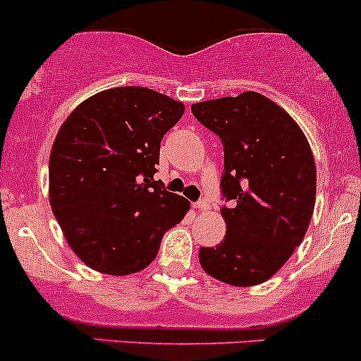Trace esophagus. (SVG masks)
Listing matches in <instances>:
<instances>
[{
    "label": "esophagus",
    "mask_w": 361,
    "mask_h": 361,
    "mask_svg": "<svg viewBox=\"0 0 361 361\" xmlns=\"http://www.w3.org/2000/svg\"><path fill=\"white\" fill-rule=\"evenodd\" d=\"M192 207H194V209H197V211H206V209H209V202L207 201H197V202H194L192 204Z\"/></svg>",
    "instance_id": "esophagus-1"
}]
</instances>
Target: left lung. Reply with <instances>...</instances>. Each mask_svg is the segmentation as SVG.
Returning <instances> with one entry per match:
<instances>
[{"instance_id":"left-lung-1","label":"left lung","mask_w":361,"mask_h":361,"mask_svg":"<svg viewBox=\"0 0 361 361\" xmlns=\"http://www.w3.org/2000/svg\"><path fill=\"white\" fill-rule=\"evenodd\" d=\"M195 118L224 143L221 207L227 232L199 250L202 269L221 283L267 281L302 243L316 202V166L307 137L281 106L262 94L192 104Z\"/></svg>"}]
</instances>
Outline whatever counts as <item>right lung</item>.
I'll list each match as a JSON object with an SVG mask.
<instances>
[{
	"mask_svg": "<svg viewBox=\"0 0 361 361\" xmlns=\"http://www.w3.org/2000/svg\"><path fill=\"white\" fill-rule=\"evenodd\" d=\"M185 106L147 87L103 90L75 108L57 133L49 197L69 248L110 276L143 271L190 202L157 173L160 141Z\"/></svg>",
	"mask_w": 361,
	"mask_h": 361,
	"instance_id": "add662e5",
	"label": "right lung"
}]
</instances>
